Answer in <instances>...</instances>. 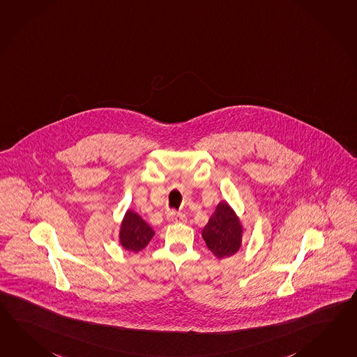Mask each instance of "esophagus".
<instances>
[{"label":"esophagus","mask_w":357,"mask_h":357,"mask_svg":"<svg viewBox=\"0 0 357 357\" xmlns=\"http://www.w3.org/2000/svg\"><path fill=\"white\" fill-rule=\"evenodd\" d=\"M167 220L170 222H185L187 216L183 213H176V211H170L167 216Z\"/></svg>","instance_id":"1"}]
</instances>
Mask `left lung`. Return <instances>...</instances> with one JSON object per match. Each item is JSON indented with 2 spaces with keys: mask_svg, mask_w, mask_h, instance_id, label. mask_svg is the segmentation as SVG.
Returning <instances> with one entry per match:
<instances>
[{
  "mask_svg": "<svg viewBox=\"0 0 357 357\" xmlns=\"http://www.w3.org/2000/svg\"><path fill=\"white\" fill-rule=\"evenodd\" d=\"M202 238L218 259L229 257L237 252L242 241V228L228 204L222 202L216 206L202 230Z\"/></svg>",
  "mask_w": 357,
  "mask_h": 357,
  "instance_id": "obj_1",
  "label": "left lung"
}]
</instances>
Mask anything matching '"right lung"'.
Masks as SVG:
<instances>
[{
    "instance_id": "obj_1",
    "label": "right lung",
    "mask_w": 357,
    "mask_h": 357,
    "mask_svg": "<svg viewBox=\"0 0 357 357\" xmlns=\"http://www.w3.org/2000/svg\"><path fill=\"white\" fill-rule=\"evenodd\" d=\"M153 234V230L139 215L128 210L120 229L121 246L130 252H138L147 246Z\"/></svg>"
}]
</instances>
